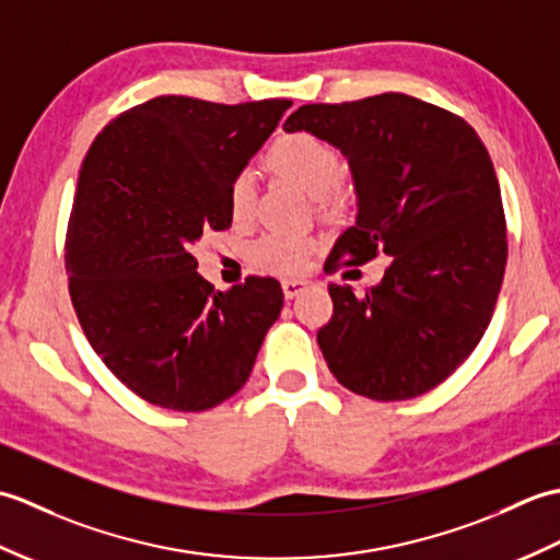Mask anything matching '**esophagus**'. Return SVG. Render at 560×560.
<instances>
[{
	"mask_svg": "<svg viewBox=\"0 0 560 560\" xmlns=\"http://www.w3.org/2000/svg\"><path fill=\"white\" fill-rule=\"evenodd\" d=\"M307 287H311V281H305V279H283V281H281L283 295H287L289 301L295 299V295H301Z\"/></svg>",
	"mask_w": 560,
	"mask_h": 560,
	"instance_id": "esophagus-1",
	"label": "esophagus"
}]
</instances>
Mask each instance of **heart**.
Returning <instances> with one entry per match:
<instances>
[{
  "instance_id": "b5f03b06",
  "label": "heart",
  "mask_w": 560,
  "mask_h": 560,
  "mask_svg": "<svg viewBox=\"0 0 560 560\" xmlns=\"http://www.w3.org/2000/svg\"><path fill=\"white\" fill-rule=\"evenodd\" d=\"M267 165L289 180L299 183L313 197H327L343 173L339 149L313 132H291L273 141L267 151ZM255 177L237 171L229 183V213L235 223H245L255 213ZM319 245L311 233H267L249 247V259L257 267L277 273H299L307 267Z\"/></svg>"
}]
</instances>
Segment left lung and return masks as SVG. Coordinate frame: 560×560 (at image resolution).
I'll return each instance as SVG.
<instances>
[{"label": "left lung", "mask_w": 560, "mask_h": 560, "mask_svg": "<svg viewBox=\"0 0 560 560\" xmlns=\"http://www.w3.org/2000/svg\"><path fill=\"white\" fill-rule=\"evenodd\" d=\"M283 129L325 137L349 159L359 213L325 271L392 257L365 295L329 283L335 315L317 331L329 371L375 401L438 387L477 349L505 273L501 185L483 141L459 115L404 93L301 105Z\"/></svg>", "instance_id": "obj_1"}]
</instances>
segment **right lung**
<instances>
[{"instance_id": "add662e5", "label": "right lung", "mask_w": 560, "mask_h": 560, "mask_svg": "<svg viewBox=\"0 0 560 560\" xmlns=\"http://www.w3.org/2000/svg\"><path fill=\"white\" fill-rule=\"evenodd\" d=\"M289 108L159 96L105 125L81 163L65 243L71 303L113 375L156 407L207 411L233 397L281 313L277 279L213 291L192 247L231 229V177Z\"/></svg>"}]
</instances>
